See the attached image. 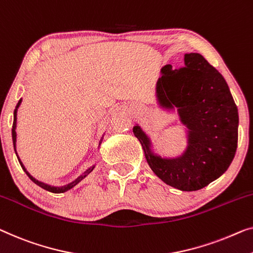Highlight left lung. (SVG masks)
Listing matches in <instances>:
<instances>
[{"label": "left lung", "instance_id": "8db88e82", "mask_svg": "<svg viewBox=\"0 0 253 253\" xmlns=\"http://www.w3.org/2000/svg\"><path fill=\"white\" fill-rule=\"evenodd\" d=\"M160 105L177 108L188 128L183 156L164 159L152 153L150 139L139 126L134 134L146 161L161 180L180 191H198L227 170L237 148V107L221 74L199 53L184 56V67L166 65L157 83Z\"/></svg>", "mask_w": 253, "mask_h": 253}]
</instances>
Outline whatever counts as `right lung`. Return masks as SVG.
Wrapping results in <instances>:
<instances>
[{
  "instance_id": "obj_1",
  "label": "right lung",
  "mask_w": 253,
  "mask_h": 253,
  "mask_svg": "<svg viewBox=\"0 0 253 253\" xmlns=\"http://www.w3.org/2000/svg\"><path fill=\"white\" fill-rule=\"evenodd\" d=\"M20 103H21V100H19V102H18V104H17V107H16V109H14V112H13V125H12V141H13V146H14V150H16V138H17V134H16V126H17V110H18V107L19 105H20ZM18 160H19V158H18ZM19 163H20V166L22 167V169H24L25 170V172L26 174L28 175V177L30 179L33 180L34 183L36 184V185H39L40 187H42V188H44V190H46V191H48V192H52V193H63V192H66V191H68V190H70V188H73L75 185H76V184H78L79 182H81V180L83 179V178H85L86 176H87L90 171L93 170L94 169V166L93 167H90V168H88L87 170H86L84 174H83L82 176H79L78 178L75 180V182H73V183H70V184H68V185H66V186H62V187H54V186H50V185H47V184H44V183H42V182H39V180H36L35 178H34L33 176H30L29 174H28V171L26 170L25 169V167H24V165L21 164V161L19 160Z\"/></svg>"
}]
</instances>
